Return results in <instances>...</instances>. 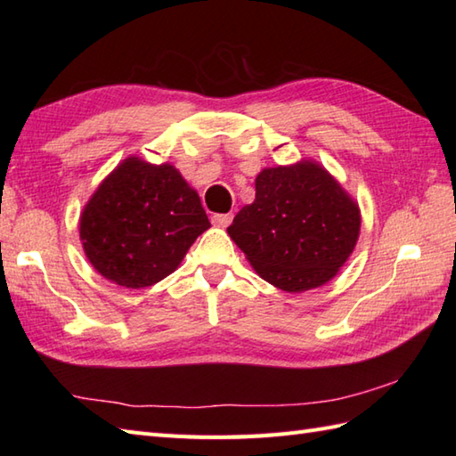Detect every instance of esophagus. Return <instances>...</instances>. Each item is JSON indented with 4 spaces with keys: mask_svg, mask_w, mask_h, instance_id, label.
<instances>
[{
    "mask_svg": "<svg viewBox=\"0 0 456 456\" xmlns=\"http://www.w3.org/2000/svg\"><path fill=\"white\" fill-rule=\"evenodd\" d=\"M231 221H233V213H216V216L211 217V223L216 227H227Z\"/></svg>",
    "mask_w": 456,
    "mask_h": 456,
    "instance_id": "1",
    "label": "esophagus"
}]
</instances>
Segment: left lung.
I'll return each mask as SVG.
<instances>
[{
    "mask_svg": "<svg viewBox=\"0 0 456 456\" xmlns=\"http://www.w3.org/2000/svg\"><path fill=\"white\" fill-rule=\"evenodd\" d=\"M255 201L227 227L256 274L284 292L299 294L335 278L353 255L361 209L317 162L265 168Z\"/></svg>",
    "mask_w": 456,
    "mask_h": 456,
    "instance_id": "8db88e82",
    "label": "left lung"
}]
</instances>
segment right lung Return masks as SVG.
<instances>
[{
	"instance_id": "right-lung-1",
	"label": "right lung",
	"mask_w": 456,
	"mask_h": 456,
	"mask_svg": "<svg viewBox=\"0 0 456 456\" xmlns=\"http://www.w3.org/2000/svg\"><path fill=\"white\" fill-rule=\"evenodd\" d=\"M209 227L198 191L172 164L129 157L86 203L80 240L103 278L139 289L172 274Z\"/></svg>"
}]
</instances>
